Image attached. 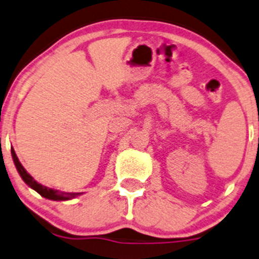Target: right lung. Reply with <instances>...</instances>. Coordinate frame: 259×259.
Returning <instances> with one entry per match:
<instances>
[{"label":"right lung","mask_w":259,"mask_h":259,"mask_svg":"<svg viewBox=\"0 0 259 259\" xmlns=\"http://www.w3.org/2000/svg\"><path fill=\"white\" fill-rule=\"evenodd\" d=\"M11 154H12V159H14L15 165H16V169L19 172V175L21 176V178L24 180V182L26 183L27 186L32 188V190L36 191L37 193H40L42 197L45 199H49V200H54V201H66V200H71L74 199V197L79 196L81 192H62V191H58V190H53V188H48L45 186L40 185L37 183L29 173L26 172L22 164L20 163L19 158H17L16 153H15L14 148H11Z\"/></svg>","instance_id":"add662e5"}]
</instances>
